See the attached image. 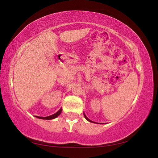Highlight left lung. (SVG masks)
I'll list each match as a JSON object with an SVG mask.
<instances>
[{"instance_id": "1", "label": "left lung", "mask_w": 158, "mask_h": 158, "mask_svg": "<svg viewBox=\"0 0 158 158\" xmlns=\"http://www.w3.org/2000/svg\"><path fill=\"white\" fill-rule=\"evenodd\" d=\"M84 117H85V119H86L87 120V121H89V122H90V123H95V122H93V121H91V120H90L89 118H88L86 116H85V114L84 113ZM99 124V123H98ZM100 124H101V123H100Z\"/></svg>"}]
</instances>
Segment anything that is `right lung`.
<instances>
[{"label":"right lung","mask_w":158,"mask_h":158,"mask_svg":"<svg viewBox=\"0 0 158 158\" xmlns=\"http://www.w3.org/2000/svg\"><path fill=\"white\" fill-rule=\"evenodd\" d=\"M62 108H60L59 110H58L56 113L53 114L52 115H51V116H46V117H40V116H35L36 118H38L40 119H44V120H52V119H54L56 118H57L59 115L60 114L61 111H62Z\"/></svg>","instance_id":"right-lung-1"}]
</instances>
